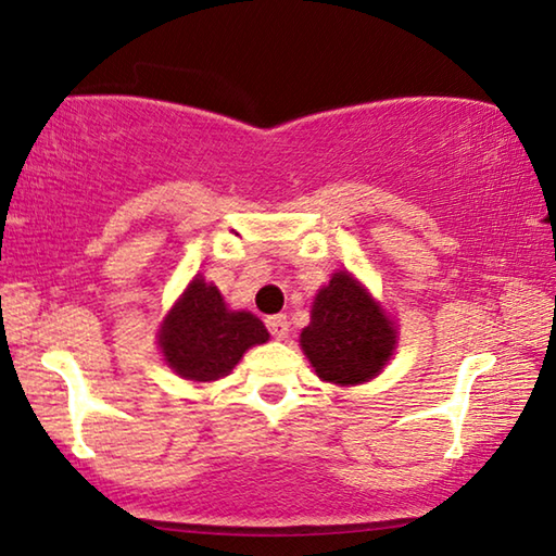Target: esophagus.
<instances>
[{"label": "esophagus", "instance_id": "obj_1", "mask_svg": "<svg viewBox=\"0 0 556 556\" xmlns=\"http://www.w3.org/2000/svg\"><path fill=\"white\" fill-rule=\"evenodd\" d=\"M266 326H268V330H270V336H273V338H278V340L288 338V332H290V323H288L286 315H270V318L266 320Z\"/></svg>", "mask_w": 556, "mask_h": 556}]
</instances>
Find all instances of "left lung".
Instances as JSON below:
<instances>
[{"mask_svg": "<svg viewBox=\"0 0 556 556\" xmlns=\"http://www.w3.org/2000/svg\"><path fill=\"white\" fill-rule=\"evenodd\" d=\"M397 330L380 303L348 270L332 273L313 301L301 348L315 375L336 386H361L395 353Z\"/></svg>", "mask_w": 556, "mask_h": 556, "instance_id": "1", "label": "left lung"}]
</instances>
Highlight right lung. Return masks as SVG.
<instances>
[{"instance_id":"1","label":"right lung","mask_w":556,"mask_h":556,"mask_svg":"<svg viewBox=\"0 0 556 556\" xmlns=\"http://www.w3.org/2000/svg\"><path fill=\"white\" fill-rule=\"evenodd\" d=\"M270 336L249 311H228L220 290L195 276L159 328V348L170 370L193 382L228 375L253 345Z\"/></svg>"}]
</instances>
